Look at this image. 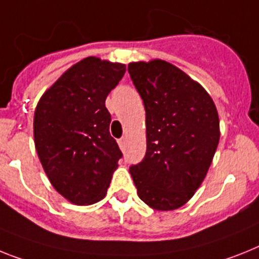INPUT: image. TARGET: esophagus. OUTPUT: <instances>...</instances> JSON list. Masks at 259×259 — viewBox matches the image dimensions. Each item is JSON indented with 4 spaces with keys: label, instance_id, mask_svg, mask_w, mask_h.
<instances>
[{
    "label": "esophagus",
    "instance_id": "1",
    "mask_svg": "<svg viewBox=\"0 0 259 259\" xmlns=\"http://www.w3.org/2000/svg\"><path fill=\"white\" fill-rule=\"evenodd\" d=\"M118 145H119V147H121V149H125L126 147V138L125 137H122V138H119L118 140Z\"/></svg>",
    "mask_w": 259,
    "mask_h": 259
}]
</instances>
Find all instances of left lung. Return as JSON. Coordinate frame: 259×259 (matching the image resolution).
Wrapping results in <instances>:
<instances>
[{"label": "left lung", "instance_id": "obj_1", "mask_svg": "<svg viewBox=\"0 0 259 259\" xmlns=\"http://www.w3.org/2000/svg\"><path fill=\"white\" fill-rule=\"evenodd\" d=\"M127 71L146 110V154L130 166L137 193L154 209H177L193 196L216 153V106L203 87L164 60L130 63Z\"/></svg>", "mask_w": 259, "mask_h": 259}]
</instances>
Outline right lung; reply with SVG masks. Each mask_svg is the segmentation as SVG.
Here are the masks:
<instances>
[{
	"mask_svg": "<svg viewBox=\"0 0 259 259\" xmlns=\"http://www.w3.org/2000/svg\"><path fill=\"white\" fill-rule=\"evenodd\" d=\"M126 67L89 56L76 63L39 100L34 141L50 182L77 205L105 196L122 153L110 136L106 96Z\"/></svg>",
	"mask_w": 259,
	"mask_h": 259,
	"instance_id": "add662e5",
	"label": "right lung"
}]
</instances>
